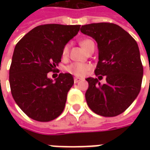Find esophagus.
Instances as JSON below:
<instances>
[{"instance_id": "1", "label": "esophagus", "mask_w": 150, "mask_h": 150, "mask_svg": "<svg viewBox=\"0 0 150 150\" xmlns=\"http://www.w3.org/2000/svg\"><path fill=\"white\" fill-rule=\"evenodd\" d=\"M80 81H82V79L78 78V77H75L74 78V82H75V83H78Z\"/></svg>"}]
</instances>
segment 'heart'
<instances>
[{
    "label": "heart",
    "instance_id": "heart-1",
    "mask_svg": "<svg viewBox=\"0 0 150 150\" xmlns=\"http://www.w3.org/2000/svg\"><path fill=\"white\" fill-rule=\"evenodd\" d=\"M79 45L82 46V48L85 51H88V50L91 48V46H94L93 41L88 38L82 39L79 41ZM69 49L70 46L69 44H67L64 46L62 49V57H67L69 54ZM91 69V66L88 63H83V62H72L71 64L67 66L66 71L69 73H71L72 75L79 77H83Z\"/></svg>",
    "mask_w": 150,
    "mask_h": 150
}]
</instances>
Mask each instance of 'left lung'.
<instances>
[{"mask_svg": "<svg viewBox=\"0 0 150 150\" xmlns=\"http://www.w3.org/2000/svg\"><path fill=\"white\" fill-rule=\"evenodd\" d=\"M80 30L96 41L99 62L95 74L106 76L104 84L96 78L86 79L87 104L98 115L118 116L132 104L141 91L143 66L138 45L128 32L113 23L84 25Z\"/></svg>", "mask_w": 150, "mask_h": 150, "instance_id": "1", "label": "left lung"}]
</instances>
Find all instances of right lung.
Wrapping results in <instances>:
<instances>
[{
	"instance_id": "obj_1",
	"label": "right lung",
	"mask_w": 150,
	"mask_h": 150,
	"mask_svg": "<svg viewBox=\"0 0 150 150\" xmlns=\"http://www.w3.org/2000/svg\"><path fill=\"white\" fill-rule=\"evenodd\" d=\"M79 29L80 25H42L31 30L15 46L9 68L11 93L31 119L50 121L64 109L67 92L74 84L73 76L60 73L53 81L47 74L61 62L63 47Z\"/></svg>"
}]
</instances>
